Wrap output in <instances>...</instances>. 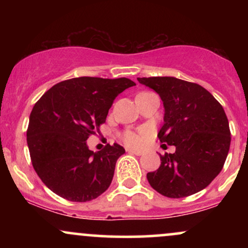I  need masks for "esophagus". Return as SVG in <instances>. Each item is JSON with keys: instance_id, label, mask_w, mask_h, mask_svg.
<instances>
[{"instance_id": "obj_1", "label": "esophagus", "mask_w": 248, "mask_h": 248, "mask_svg": "<svg viewBox=\"0 0 248 248\" xmlns=\"http://www.w3.org/2000/svg\"><path fill=\"white\" fill-rule=\"evenodd\" d=\"M127 152L129 154H134V155H138V156H140L143 154V152H141V150H136V149H127Z\"/></svg>"}]
</instances>
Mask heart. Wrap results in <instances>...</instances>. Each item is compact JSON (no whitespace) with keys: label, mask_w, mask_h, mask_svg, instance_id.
Wrapping results in <instances>:
<instances>
[{"label":"heart","mask_w":248,"mask_h":248,"mask_svg":"<svg viewBox=\"0 0 248 248\" xmlns=\"http://www.w3.org/2000/svg\"><path fill=\"white\" fill-rule=\"evenodd\" d=\"M124 143H127L128 146H132V147H138L140 146L141 142H142V138L140 135H138L136 133L134 132H130V130H128L124 134Z\"/></svg>","instance_id":"obj_1"}]
</instances>
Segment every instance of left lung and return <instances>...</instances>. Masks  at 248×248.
<instances>
[{
    "label": "left lung",
    "mask_w": 248,
    "mask_h": 248,
    "mask_svg": "<svg viewBox=\"0 0 248 248\" xmlns=\"http://www.w3.org/2000/svg\"><path fill=\"white\" fill-rule=\"evenodd\" d=\"M163 101L162 143L175 146L160 155L161 166L148 172L153 189L169 198H182L205 189L223 169L231 132L224 108L209 91L175 77L138 78Z\"/></svg>",
    "instance_id": "obj_1"
}]
</instances>
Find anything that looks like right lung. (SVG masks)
Wrapping results in <instances>:
<instances>
[{"instance_id": "add662e5", "label": "right lung", "mask_w": 248, "mask_h": 248, "mask_svg": "<svg viewBox=\"0 0 248 248\" xmlns=\"http://www.w3.org/2000/svg\"><path fill=\"white\" fill-rule=\"evenodd\" d=\"M128 78L79 77L58 82L31 110L27 142L37 175L51 191L71 202H88L112 183L124 147L114 143L93 153L87 139L106 121Z\"/></svg>"}]
</instances>
